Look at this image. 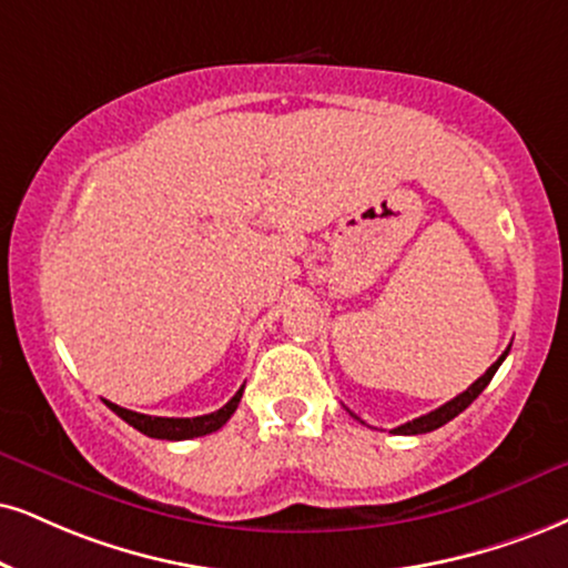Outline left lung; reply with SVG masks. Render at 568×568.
Wrapping results in <instances>:
<instances>
[{
  "instance_id": "8db88e82",
  "label": "left lung",
  "mask_w": 568,
  "mask_h": 568,
  "mask_svg": "<svg viewBox=\"0 0 568 568\" xmlns=\"http://www.w3.org/2000/svg\"><path fill=\"white\" fill-rule=\"evenodd\" d=\"M510 349V347H508ZM508 349L506 353L500 355L498 361L493 363V366H489L485 374L479 376L477 382L471 384V387H468L466 392H460L458 397H453V400H447L445 405H439L437 410H432V413H426V416H418V418H413V422H408V424H403V426H397V429H392L395 434H426V432H434V429H439V426H445L447 422H453L455 416H458V413H464L468 405H471L474 400H477V397L481 395V389L487 387L489 382H493V376H495V371L500 368V363L506 361V355H508ZM358 418V416H355Z\"/></svg>"
}]
</instances>
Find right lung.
I'll list each match as a JSON object with an SVG mask.
<instances>
[{
  "instance_id": "right-lung-1",
  "label": "right lung",
  "mask_w": 568,
  "mask_h": 568,
  "mask_svg": "<svg viewBox=\"0 0 568 568\" xmlns=\"http://www.w3.org/2000/svg\"><path fill=\"white\" fill-rule=\"evenodd\" d=\"M242 392L244 387H240L231 400L223 405V408L207 413V416H194V418H163V416H146V413H136L129 408H121V405L108 403V408L118 413L125 424L134 426L146 437H155V439H192V437H202V434L210 432H219L223 424L229 422L231 413L236 410V405L242 400Z\"/></svg>"
}]
</instances>
